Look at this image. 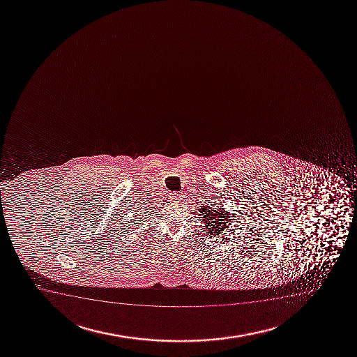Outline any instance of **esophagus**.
<instances>
[{"instance_id":"obj_1","label":"esophagus","mask_w":357,"mask_h":357,"mask_svg":"<svg viewBox=\"0 0 357 357\" xmlns=\"http://www.w3.org/2000/svg\"><path fill=\"white\" fill-rule=\"evenodd\" d=\"M181 198H183V195L181 192H173L169 195V199L173 203H176V202H181Z\"/></svg>"}]
</instances>
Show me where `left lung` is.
I'll list each match as a JSON object with an SVG mask.
<instances>
[{
	"label": "left lung",
	"instance_id": "8db88e82",
	"mask_svg": "<svg viewBox=\"0 0 357 357\" xmlns=\"http://www.w3.org/2000/svg\"><path fill=\"white\" fill-rule=\"evenodd\" d=\"M201 215L202 222L206 225L208 233L213 236L227 234V231H231V214L225 210L223 206L211 208L210 206H203L198 209Z\"/></svg>",
	"mask_w": 357,
	"mask_h": 357
}]
</instances>
